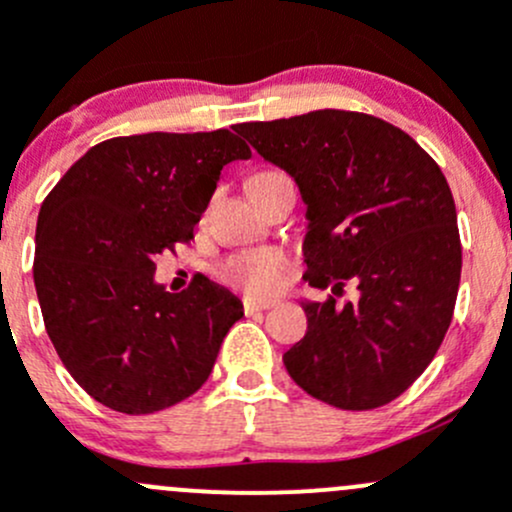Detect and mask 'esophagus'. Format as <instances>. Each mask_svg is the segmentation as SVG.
Listing matches in <instances>:
<instances>
[{
    "label": "esophagus",
    "mask_w": 512,
    "mask_h": 512,
    "mask_svg": "<svg viewBox=\"0 0 512 512\" xmlns=\"http://www.w3.org/2000/svg\"><path fill=\"white\" fill-rule=\"evenodd\" d=\"M242 304H245V312L252 314V312H262V309L275 307L277 299H270V297H250V294H245V297H242Z\"/></svg>",
    "instance_id": "1"
}]
</instances>
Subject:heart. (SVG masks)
<instances>
[{
    "instance_id": "b5f03b06",
    "label": "heart",
    "mask_w": 512,
    "mask_h": 512,
    "mask_svg": "<svg viewBox=\"0 0 512 512\" xmlns=\"http://www.w3.org/2000/svg\"><path fill=\"white\" fill-rule=\"evenodd\" d=\"M285 252L272 247H257L232 255L220 265V277L235 287H245L250 292H270L280 282L285 270Z\"/></svg>"
}]
</instances>
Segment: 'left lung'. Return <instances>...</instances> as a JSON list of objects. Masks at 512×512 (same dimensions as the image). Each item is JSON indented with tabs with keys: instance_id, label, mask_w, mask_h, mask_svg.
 Returning <instances> with one entry per match:
<instances>
[{
	"instance_id": "left-lung-1",
	"label": "left lung",
	"mask_w": 512,
	"mask_h": 512,
	"mask_svg": "<svg viewBox=\"0 0 512 512\" xmlns=\"http://www.w3.org/2000/svg\"><path fill=\"white\" fill-rule=\"evenodd\" d=\"M304 203V280H352L356 299H302L307 334L282 361L309 396L369 411L404 394L448 332L461 282L456 203L441 168L401 128L354 111L235 128Z\"/></svg>"
}]
</instances>
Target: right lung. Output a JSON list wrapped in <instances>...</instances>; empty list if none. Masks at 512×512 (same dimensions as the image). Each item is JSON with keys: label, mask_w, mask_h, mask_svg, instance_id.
<instances>
[{"label": "right lung", "mask_w": 512, "mask_h": 512, "mask_svg": "<svg viewBox=\"0 0 512 512\" xmlns=\"http://www.w3.org/2000/svg\"><path fill=\"white\" fill-rule=\"evenodd\" d=\"M247 158L225 128L121 136L91 148L46 195L36 297L56 354L98 404L153 414L208 381L240 297L203 275L165 292L156 260L193 240L220 170Z\"/></svg>", "instance_id": "add662e5"}]
</instances>
